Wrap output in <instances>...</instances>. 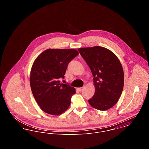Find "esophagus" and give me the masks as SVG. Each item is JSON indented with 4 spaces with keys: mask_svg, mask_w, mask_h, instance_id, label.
<instances>
[{
    "mask_svg": "<svg viewBox=\"0 0 149 149\" xmlns=\"http://www.w3.org/2000/svg\"><path fill=\"white\" fill-rule=\"evenodd\" d=\"M83 89H84V87H80V88H78V90L79 91H81Z\"/></svg>",
    "mask_w": 149,
    "mask_h": 149,
    "instance_id": "34e87169",
    "label": "esophagus"
}]
</instances>
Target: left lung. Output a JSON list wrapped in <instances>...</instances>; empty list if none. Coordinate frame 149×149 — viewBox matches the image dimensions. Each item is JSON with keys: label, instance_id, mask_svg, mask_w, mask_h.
Returning <instances> with one entry per match:
<instances>
[{"label": "left lung", "instance_id": "1", "mask_svg": "<svg viewBox=\"0 0 149 149\" xmlns=\"http://www.w3.org/2000/svg\"><path fill=\"white\" fill-rule=\"evenodd\" d=\"M92 72L95 93L88 102L93 108L106 111L118 102L124 85L122 66L116 55L100 46L78 49Z\"/></svg>", "mask_w": 149, "mask_h": 149}]
</instances>
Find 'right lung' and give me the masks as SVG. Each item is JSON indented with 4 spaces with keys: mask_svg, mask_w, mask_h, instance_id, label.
Segmentation results:
<instances>
[{
    "mask_svg": "<svg viewBox=\"0 0 149 149\" xmlns=\"http://www.w3.org/2000/svg\"><path fill=\"white\" fill-rule=\"evenodd\" d=\"M79 54L75 49H47L36 58L30 73L33 95L41 109L58 116L69 107L75 89L60 83L69 63Z\"/></svg>",
    "mask_w": 149,
    "mask_h": 149,
    "instance_id": "obj_1",
    "label": "right lung"
}]
</instances>
